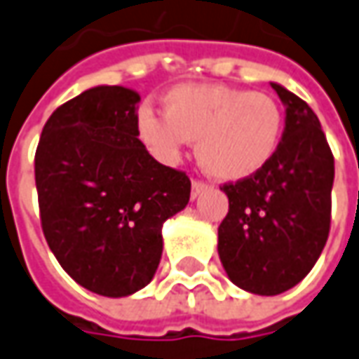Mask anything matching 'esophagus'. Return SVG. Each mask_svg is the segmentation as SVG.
I'll return each mask as SVG.
<instances>
[{
	"instance_id": "obj_1",
	"label": "esophagus",
	"mask_w": 359,
	"mask_h": 359,
	"mask_svg": "<svg viewBox=\"0 0 359 359\" xmlns=\"http://www.w3.org/2000/svg\"><path fill=\"white\" fill-rule=\"evenodd\" d=\"M209 185L203 184V182H194L191 184V199H197V196L201 194V191H205Z\"/></svg>"
}]
</instances>
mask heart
<instances>
[{
  "label": "heart",
  "instance_id": "obj_1",
  "mask_svg": "<svg viewBox=\"0 0 359 359\" xmlns=\"http://www.w3.org/2000/svg\"><path fill=\"white\" fill-rule=\"evenodd\" d=\"M163 114L142 107L136 132L144 146L174 163L189 142L197 162L219 182H241L275 158L285 114L275 98L227 84H177L162 98Z\"/></svg>",
  "mask_w": 359,
  "mask_h": 359
}]
</instances>
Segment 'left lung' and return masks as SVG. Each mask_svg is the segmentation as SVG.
I'll return each mask as SVG.
<instances>
[{"label":"left lung","mask_w":359,"mask_h":359,"mask_svg":"<svg viewBox=\"0 0 359 359\" xmlns=\"http://www.w3.org/2000/svg\"><path fill=\"white\" fill-rule=\"evenodd\" d=\"M285 132L259 174L221 189L229 213L217 229L221 264L247 292L275 297L312 271L330 233L334 156L314 110L283 84Z\"/></svg>","instance_id":"left-lung-1"}]
</instances>
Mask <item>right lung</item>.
<instances>
[{
    "mask_svg": "<svg viewBox=\"0 0 359 359\" xmlns=\"http://www.w3.org/2000/svg\"><path fill=\"white\" fill-rule=\"evenodd\" d=\"M140 95L95 86L59 107L41 132V225L62 269L86 290L130 297L162 259L163 223L189 201L184 172L151 158L136 132Z\"/></svg>",
    "mask_w": 359,
    "mask_h": 359,
    "instance_id": "right-lung-1",
    "label": "right lung"
}]
</instances>
